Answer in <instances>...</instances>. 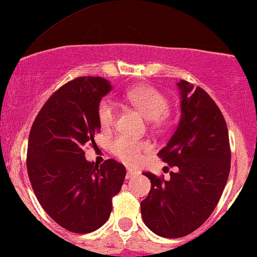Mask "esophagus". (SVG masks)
I'll use <instances>...</instances> for the list:
<instances>
[{
  "label": "esophagus",
  "mask_w": 257,
  "mask_h": 257,
  "mask_svg": "<svg viewBox=\"0 0 257 257\" xmlns=\"http://www.w3.org/2000/svg\"><path fill=\"white\" fill-rule=\"evenodd\" d=\"M137 174H139V173H137L136 170H134V169H131V168H128L127 174H126V179H132V178H134V176H136Z\"/></svg>",
  "instance_id": "34e87169"
}]
</instances>
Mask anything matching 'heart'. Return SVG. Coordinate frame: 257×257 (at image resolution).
Wrapping results in <instances>:
<instances>
[{
    "label": "heart",
    "mask_w": 257,
    "mask_h": 257,
    "mask_svg": "<svg viewBox=\"0 0 257 257\" xmlns=\"http://www.w3.org/2000/svg\"><path fill=\"white\" fill-rule=\"evenodd\" d=\"M126 99L141 114L148 118L152 127L157 130H168L170 127L169 99L164 93L152 85H139L128 89L125 93ZM99 123L103 128L109 130L115 125L117 118V109L114 101L110 99H103L98 105ZM111 152L121 161L128 164L140 162L142 154L151 150V145L146 141L130 139L127 136H117L111 142Z\"/></svg>",
    "instance_id": "obj_1"
}]
</instances>
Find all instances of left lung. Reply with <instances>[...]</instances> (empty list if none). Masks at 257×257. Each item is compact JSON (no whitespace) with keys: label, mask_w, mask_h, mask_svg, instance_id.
Segmentation results:
<instances>
[{"label":"left lung","mask_w":257,"mask_h":257,"mask_svg":"<svg viewBox=\"0 0 257 257\" xmlns=\"http://www.w3.org/2000/svg\"><path fill=\"white\" fill-rule=\"evenodd\" d=\"M181 120L158 157L169 167V180L150 172L151 191L141 202L143 222L157 235L181 238L212 214L230 172L227 123L213 99L189 82L178 83Z\"/></svg>","instance_id":"8db88e82"}]
</instances>
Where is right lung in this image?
I'll use <instances>...</instances> for the list:
<instances>
[{"label": "right lung", "mask_w": 257, "mask_h": 257, "mask_svg": "<svg viewBox=\"0 0 257 257\" xmlns=\"http://www.w3.org/2000/svg\"><path fill=\"white\" fill-rule=\"evenodd\" d=\"M111 85L78 77L46 100L30 128L27 170L38 201L62 228L90 233L106 222L126 176L121 163L85 161L84 147L100 131L98 105Z\"/></svg>", "instance_id": "right-lung-1"}]
</instances>
